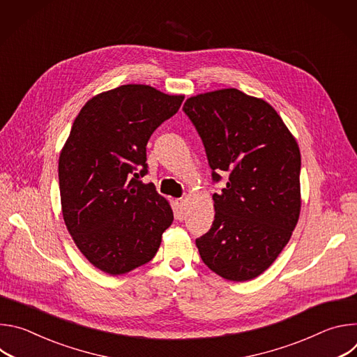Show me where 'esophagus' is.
Masks as SVG:
<instances>
[{
	"mask_svg": "<svg viewBox=\"0 0 357 357\" xmlns=\"http://www.w3.org/2000/svg\"><path fill=\"white\" fill-rule=\"evenodd\" d=\"M185 215V200L183 199H178L175 200V216L182 220Z\"/></svg>",
	"mask_w": 357,
	"mask_h": 357,
	"instance_id": "34e87169",
	"label": "esophagus"
}]
</instances>
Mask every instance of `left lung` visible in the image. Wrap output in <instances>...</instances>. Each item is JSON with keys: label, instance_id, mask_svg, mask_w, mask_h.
Masks as SVG:
<instances>
[{"label": "left lung", "instance_id": "left-lung-1", "mask_svg": "<svg viewBox=\"0 0 357 357\" xmlns=\"http://www.w3.org/2000/svg\"><path fill=\"white\" fill-rule=\"evenodd\" d=\"M183 112L206 149L215 181L212 229L196 240L200 259L227 281L263 274L289 241L301 213V152L266 100L237 89L200 93Z\"/></svg>", "mask_w": 357, "mask_h": 357}]
</instances>
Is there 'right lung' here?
Instances as JSON below:
<instances>
[{"mask_svg": "<svg viewBox=\"0 0 357 357\" xmlns=\"http://www.w3.org/2000/svg\"><path fill=\"white\" fill-rule=\"evenodd\" d=\"M183 98L123 84L93 96L73 121L59 155L62 215L76 247L100 271L123 275L149 263L174 222L169 200L138 178L146 174L151 134Z\"/></svg>", "mask_w": 357, "mask_h": 357, "instance_id": "add662e5", "label": "right lung"}]
</instances>
